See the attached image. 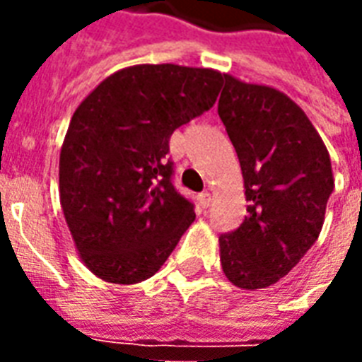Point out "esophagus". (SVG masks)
<instances>
[{
    "mask_svg": "<svg viewBox=\"0 0 362 362\" xmlns=\"http://www.w3.org/2000/svg\"><path fill=\"white\" fill-rule=\"evenodd\" d=\"M197 202H199V205H202L204 209H207V207L211 205V194H209V192H204V194H199V196H197Z\"/></svg>",
    "mask_w": 362,
    "mask_h": 362,
    "instance_id": "obj_1",
    "label": "esophagus"
}]
</instances>
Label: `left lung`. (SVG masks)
Instances as JSON below:
<instances>
[{"instance_id":"8db88e82","label":"left lung","mask_w":362,"mask_h":362,"mask_svg":"<svg viewBox=\"0 0 362 362\" xmlns=\"http://www.w3.org/2000/svg\"><path fill=\"white\" fill-rule=\"evenodd\" d=\"M217 112L250 204L243 225L219 236L221 266L235 287L266 288L318 238L334 189L329 153L303 108L267 85L225 74Z\"/></svg>"}]
</instances>
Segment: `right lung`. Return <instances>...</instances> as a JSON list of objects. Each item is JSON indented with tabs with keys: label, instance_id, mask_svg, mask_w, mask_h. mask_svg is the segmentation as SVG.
Returning <instances> with one entry per match:
<instances>
[{
	"label": "right lung",
	"instance_id": "add662e5",
	"mask_svg": "<svg viewBox=\"0 0 362 362\" xmlns=\"http://www.w3.org/2000/svg\"><path fill=\"white\" fill-rule=\"evenodd\" d=\"M221 85L207 67L141 64L108 75L77 106L59 153V204L96 277L149 279L194 223L170 182L168 139L211 108Z\"/></svg>",
	"mask_w": 362,
	"mask_h": 362
}]
</instances>
